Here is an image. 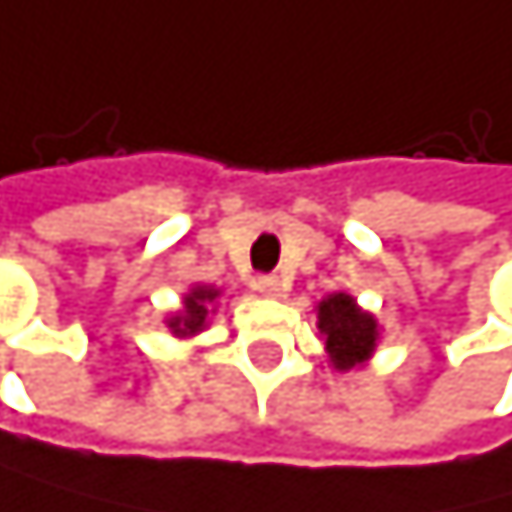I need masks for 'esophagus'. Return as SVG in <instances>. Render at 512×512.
Masks as SVG:
<instances>
[{"label":"esophagus","instance_id":"esophagus-1","mask_svg":"<svg viewBox=\"0 0 512 512\" xmlns=\"http://www.w3.org/2000/svg\"><path fill=\"white\" fill-rule=\"evenodd\" d=\"M256 291H259V295H266V298H278L285 291V282L278 275H259L256 278Z\"/></svg>","mask_w":512,"mask_h":512}]
</instances>
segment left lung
<instances>
[{
	"label": "left lung",
	"mask_w": 512,
	"mask_h": 512,
	"mask_svg": "<svg viewBox=\"0 0 512 512\" xmlns=\"http://www.w3.org/2000/svg\"><path fill=\"white\" fill-rule=\"evenodd\" d=\"M317 330L327 340L333 368H340V372L365 365L378 343V320L362 311L356 298L346 291L327 295L317 304Z\"/></svg>",
	"instance_id": "obj_1"
}]
</instances>
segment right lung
<instances>
[{
  "mask_svg": "<svg viewBox=\"0 0 512 512\" xmlns=\"http://www.w3.org/2000/svg\"><path fill=\"white\" fill-rule=\"evenodd\" d=\"M221 291L211 288V285H195L189 295L182 301V311L172 314L166 320V327L176 333V336H195L198 330H205L208 314H211V304L217 301Z\"/></svg>",
  "mask_w": 512,
  "mask_h": 512,
  "instance_id": "1",
  "label": "right lung"
}]
</instances>
